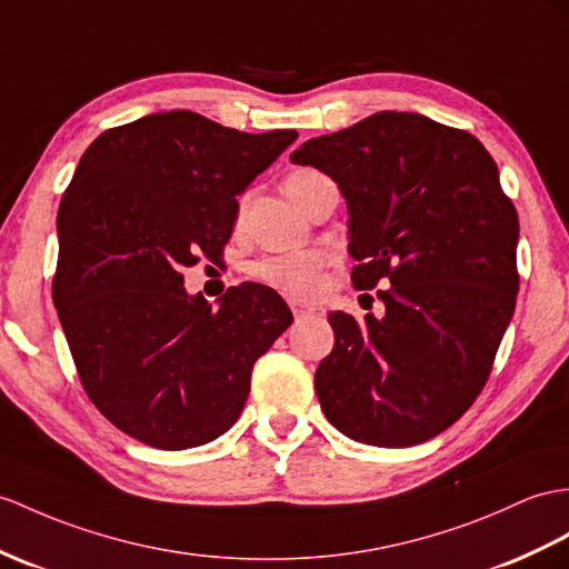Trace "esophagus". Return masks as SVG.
Wrapping results in <instances>:
<instances>
[{
	"mask_svg": "<svg viewBox=\"0 0 569 569\" xmlns=\"http://www.w3.org/2000/svg\"><path fill=\"white\" fill-rule=\"evenodd\" d=\"M292 313H295L297 323H299V321H303V318L313 316V313H316V309H313V307H301V303H292Z\"/></svg>",
	"mask_w": 569,
	"mask_h": 569,
	"instance_id": "esophagus-1",
	"label": "esophagus"
}]
</instances>
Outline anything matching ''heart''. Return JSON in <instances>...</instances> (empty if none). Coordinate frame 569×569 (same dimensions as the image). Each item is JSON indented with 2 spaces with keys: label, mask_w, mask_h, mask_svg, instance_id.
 I'll use <instances>...</instances> for the list:
<instances>
[{
  "label": "heart",
  "mask_w": 569,
  "mask_h": 569,
  "mask_svg": "<svg viewBox=\"0 0 569 569\" xmlns=\"http://www.w3.org/2000/svg\"><path fill=\"white\" fill-rule=\"evenodd\" d=\"M326 176L313 169H297L287 176L284 190L299 207L309 198V192L326 183ZM326 268L328 256L321 251H303V253H282L260 258L251 266V274L258 282L268 284L277 292L292 299H316L326 287Z\"/></svg>",
  "instance_id": "heart-1"
}]
</instances>
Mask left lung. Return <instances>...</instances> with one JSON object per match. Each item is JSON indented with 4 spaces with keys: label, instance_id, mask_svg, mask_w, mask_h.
<instances>
[{
    "label": "left lung",
    "instance_id": "left-lung-1",
    "mask_svg": "<svg viewBox=\"0 0 569 569\" xmlns=\"http://www.w3.org/2000/svg\"><path fill=\"white\" fill-rule=\"evenodd\" d=\"M289 159L348 202L352 284H391L383 318L328 316L336 345L313 381L326 418L362 445H422L473 406L515 313L519 217L497 163L470 132L398 110Z\"/></svg>",
    "mask_w": 569,
    "mask_h": 569
}]
</instances>
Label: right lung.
I'll return each mask as SVG.
<instances>
[{"label": "right lung", "instance_id": "right-lung-1", "mask_svg": "<svg viewBox=\"0 0 569 569\" xmlns=\"http://www.w3.org/2000/svg\"><path fill=\"white\" fill-rule=\"evenodd\" d=\"M295 140L169 110L96 137L64 190L52 301L91 403L147 447L224 435L256 359L292 326L270 287H231L212 309L180 270L221 256L237 196Z\"/></svg>", "mask_w": 569, "mask_h": 569}]
</instances>
